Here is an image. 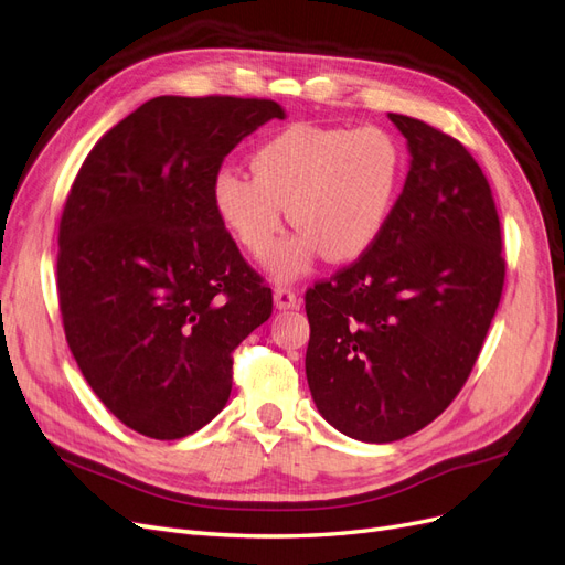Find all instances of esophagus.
Returning <instances> with one entry per match:
<instances>
[{
  "label": "esophagus",
  "instance_id": "34e87169",
  "mask_svg": "<svg viewBox=\"0 0 565 565\" xmlns=\"http://www.w3.org/2000/svg\"><path fill=\"white\" fill-rule=\"evenodd\" d=\"M275 305H277V309H290V307H296V305H298L296 290H290V288H275Z\"/></svg>",
  "mask_w": 565,
  "mask_h": 565
}]
</instances>
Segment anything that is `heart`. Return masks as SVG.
Instances as JSON below:
<instances>
[{"label": "heart", "instance_id": "b5f03b06", "mask_svg": "<svg viewBox=\"0 0 565 565\" xmlns=\"http://www.w3.org/2000/svg\"><path fill=\"white\" fill-rule=\"evenodd\" d=\"M253 175L227 167L213 180V206L253 258L267 260L286 225L300 234L286 242L271 269L296 279L312 258L352 263L385 232L404 185L406 157L382 126L298 124L271 136L250 157Z\"/></svg>", "mask_w": 565, "mask_h": 565}]
</instances>
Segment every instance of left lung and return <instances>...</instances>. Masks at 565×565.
Segmentation results:
<instances>
[{
  "label": "left lung",
  "instance_id": "8db88e82",
  "mask_svg": "<svg viewBox=\"0 0 565 565\" xmlns=\"http://www.w3.org/2000/svg\"><path fill=\"white\" fill-rule=\"evenodd\" d=\"M411 171L375 246L305 294V371L342 434L390 444L439 417L475 369L502 298L493 192L465 145L390 113Z\"/></svg>",
  "mask_w": 565,
  "mask_h": 565
}]
</instances>
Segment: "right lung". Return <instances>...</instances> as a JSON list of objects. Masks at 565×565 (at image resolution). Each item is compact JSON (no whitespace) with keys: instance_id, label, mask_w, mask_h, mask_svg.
Wrapping results in <instances>:
<instances>
[{"instance_id":"1","label":"right lung","mask_w":565,"mask_h":565,"mask_svg":"<svg viewBox=\"0 0 565 565\" xmlns=\"http://www.w3.org/2000/svg\"><path fill=\"white\" fill-rule=\"evenodd\" d=\"M284 110L267 98L159 96L113 126L72 183L58 227L63 331L117 420L159 441L221 413L239 342L271 288L213 206L225 157Z\"/></svg>"}]
</instances>
